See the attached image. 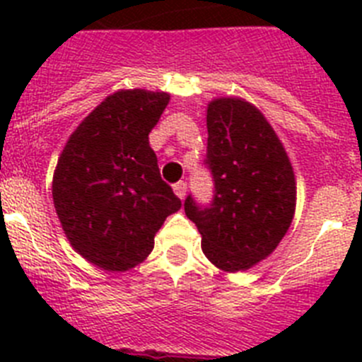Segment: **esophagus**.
Instances as JSON below:
<instances>
[{
	"mask_svg": "<svg viewBox=\"0 0 362 362\" xmlns=\"http://www.w3.org/2000/svg\"><path fill=\"white\" fill-rule=\"evenodd\" d=\"M174 192H175V196L183 201L185 196H187V183H185V181H179V183H175L174 185Z\"/></svg>",
	"mask_w": 362,
	"mask_h": 362,
	"instance_id": "obj_1",
	"label": "esophagus"
}]
</instances>
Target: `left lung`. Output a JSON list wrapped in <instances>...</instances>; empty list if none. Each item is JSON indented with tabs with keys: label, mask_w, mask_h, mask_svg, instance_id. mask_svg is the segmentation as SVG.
<instances>
[{
	"label": "left lung",
	"mask_w": 362,
	"mask_h": 362,
	"mask_svg": "<svg viewBox=\"0 0 362 362\" xmlns=\"http://www.w3.org/2000/svg\"><path fill=\"white\" fill-rule=\"evenodd\" d=\"M206 129L204 166L212 175L214 196L201 204L188 194L185 214L217 268L248 270L276 250L292 223V165L263 114L243 99H214Z\"/></svg>",
	"instance_id": "1"
}]
</instances>
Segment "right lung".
<instances>
[{
	"label": "right lung",
	"mask_w": 362,
	"mask_h": 362,
	"mask_svg": "<svg viewBox=\"0 0 362 362\" xmlns=\"http://www.w3.org/2000/svg\"><path fill=\"white\" fill-rule=\"evenodd\" d=\"M170 95L119 90L70 136L54 172V206L74 250L110 272L139 264L181 199L148 145Z\"/></svg>",
	"instance_id": "obj_1"
}]
</instances>
